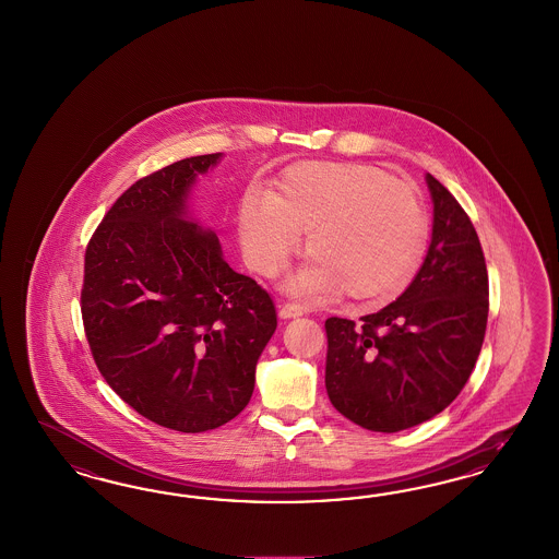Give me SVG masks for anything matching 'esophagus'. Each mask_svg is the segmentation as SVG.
I'll list each match as a JSON object with an SVG mask.
<instances>
[{
  "instance_id": "1",
  "label": "esophagus",
  "mask_w": 559,
  "mask_h": 559,
  "mask_svg": "<svg viewBox=\"0 0 559 559\" xmlns=\"http://www.w3.org/2000/svg\"><path fill=\"white\" fill-rule=\"evenodd\" d=\"M304 305L295 304V301H287V304L281 305V309H278V316H281L283 320L299 318V316H304Z\"/></svg>"
}]
</instances>
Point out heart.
I'll use <instances>...</instances> for the list:
<instances>
[{"label":"heart","mask_w":559,"mask_h":559,"mask_svg":"<svg viewBox=\"0 0 559 559\" xmlns=\"http://www.w3.org/2000/svg\"><path fill=\"white\" fill-rule=\"evenodd\" d=\"M305 250L313 260L295 287L356 301L391 299L423 264L428 219L412 182L371 164H305L274 194H250L239 211V237L262 276L283 271Z\"/></svg>","instance_id":"b5f03b06"}]
</instances>
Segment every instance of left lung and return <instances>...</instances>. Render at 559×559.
Returning <instances> with one entry per match:
<instances>
[{"mask_svg":"<svg viewBox=\"0 0 559 559\" xmlns=\"http://www.w3.org/2000/svg\"><path fill=\"white\" fill-rule=\"evenodd\" d=\"M432 241L409 287L358 323L325 320V390L348 420L374 432L426 423L465 388L481 350L490 288L474 223L426 174Z\"/></svg>","mask_w":559,"mask_h":559,"instance_id":"1","label":"left lung"}]
</instances>
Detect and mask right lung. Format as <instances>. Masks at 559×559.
Returning a JSON list of instances; mask_svg holds the SVG:
<instances>
[{
    "label": "right lung",
    "instance_id": "add662e5",
    "mask_svg": "<svg viewBox=\"0 0 559 559\" xmlns=\"http://www.w3.org/2000/svg\"><path fill=\"white\" fill-rule=\"evenodd\" d=\"M219 157L136 180L85 248L82 320L98 371L136 414L178 432L219 428L248 406L276 330L269 290L187 219L190 187Z\"/></svg>",
    "mask_w": 559,
    "mask_h": 559
}]
</instances>
